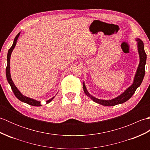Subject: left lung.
Segmentation results:
<instances>
[{"label": "left lung", "mask_w": 150, "mask_h": 150, "mask_svg": "<svg viewBox=\"0 0 150 150\" xmlns=\"http://www.w3.org/2000/svg\"><path fill=\"white\" fill-rule=\"evenodd\" d=\"M136 40L137 41V47H138V52L139 54L140 57V62L138 66V68L137 69V73H135V76L133 80V84L132 86L126 89L124 91V93L120 95L119 97L113 98L111 100H101L98 99V98H95L92 96L86 90L84 82H83V90L86 95L90 97L92 100H93L95 103H97L99 104L103 105V106H115L117 104H122L125 103L128 100H129L131 98L133 95L134 94L136 90L141 86L142 82L144 79V75H145V64L146 62V54L144 51V43L142 41L139 39H137Z\"/></svg>", "instance_id": "obj_1"}]
</instances>
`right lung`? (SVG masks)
I'll return each instance as SVG.
<instances>
[{"instance_id":"add662e5","label":"right lung","mask_w":150,"mask_h":150,"mask_svg":"<svg viewBox=\"0 0 150 150\" xmlns=\"http://www.w3.org/2000/svg\"><path fill=\"white\" fill-rule=\"evenodd\" d=\"M20 33H18L17 36L15 37L14 41H13V45L12 46L9 48V50H8V55H7V67H6V78H7V80L8 83L10 84V86L11 88V90L13 92V93L15 94V97H17L18 100H20L21 101L23 102V103H25L26 104H28L29 105H31V106H41V104H40V101H38L36 100L35 99H33V98H30L29 97H27L26 96H24V95H22L19 90L17 89V88L15 86L13 82L12 79L11 78V75H10V57H11V53L13 52V50L15 48V47L16 46V44H17V40L18 39V38L20 35ZM53 97H52V98H50L48 100L46 101V103L48 104L50 103L51 101H52L53 99Z\"/></svg>"}]
</instances>
